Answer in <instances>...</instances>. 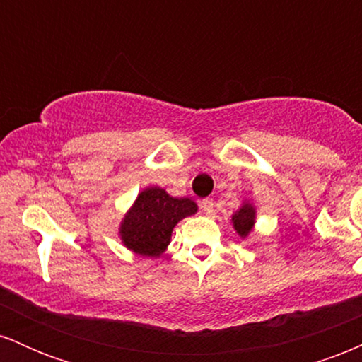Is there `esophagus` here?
Here are the masks:
<instances>
[{"instance_id": "esophagus-1", "label": "esophagus", "mask_w": 362, "mask_h": 362, "mask_svg": "<svg viewBox=\"0 0 362 362\" xmlns=\"http://www.w3.org/2000/svg\"><path fill=\"white\" fill-rule=\"evenodd\" d=\"M201 207H202V211H204L206 214H211L214 211V201L213 199H202L201 201Z\"/></svg>"}]
</instances>
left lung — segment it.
<instances>
[{
  "label": "left lung",
  "mask_w": 362,
  "mask_h": 362,
  "mask_svg": "<svg viewBox=\"0 0 362 362\" xmlns=\"http://www.w3.org/2000/svg\"><path fill=\"white\" fill-rule=\"evenodd\" d=\"M253 219H255V209L250 204H243L242 209L233 216V226L236 233L245 238V236L250 233Z\"/></svg>",
  "instance_id": "1"
}]
</instances>
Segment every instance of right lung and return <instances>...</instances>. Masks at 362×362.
I'll return each instance as SVG.
<instances>
[{
	"label": "right lung",
	"mask_w": 362,
	"mask_h": 362,
	"mask_svg": "<svg viewBox=\"0 0 362 362\" xmlns=\"http://www.w3.org/2000/svg\"><path fill=\"white\" fill-rule=\"evenodd\" d=\"M197 211L190 199L170 197L160 187L143 190L124 218L120 236L132 252L143 257H158L170 243L173 228L180 219Z\"/></svg>",
	"instance_id": "add662e5"
}]
</instances>
